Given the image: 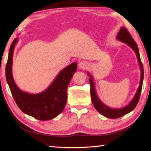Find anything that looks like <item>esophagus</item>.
I'll return each mask as SVG.
<instances>
[{"label":"esophagus","instance_id":"34e87169","mask_svg":"<svg viewBox=\"0 0 151 151\" xmlns=\"http://www.w3.org/2000/svg\"><path fill=\"white\" fill-rule=\"evenodd\" d=\"M88 66V64L86 62H85V61H81V62L78 63V67L79 69L84 70V69H85V68H87Z\"/></svg>","mask_w":151,"mask_h":151}]
</instances>
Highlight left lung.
<instances>
[{
  "label": "left lung",
  "instance_id": "obj_1",
  "mask_svg": "<svg viewBox=\"0 0 151 151\" xmlns=\"http://www.w3.org/2000/svg\"><path fill=\"white\" fill-rule=\"evenodd\" d=\"M116 39L122 42L127 43V45H129V47L132 48V49L134 51L138 58V61H139L140 70H141V76H140V81L139 88H138L137 93L135 94L134 98L132 99L131 103L126 106L116 109H111L105 105L104 103H102L101 101L99 99L98 96H97L95 88H94V83L93 80V77H92V76L90 75V73H87L88 75L90 76L89 82H90L91 84V96L92 102H93L94 108L96 109V111L99 112H100L102 115L106 116L107 118L113 119L120 118V117L129 113L130 112H131L132 110L134 109L135 107L137 105L138 103H139L140 94H141L143 78H144V69H143L142 64L141 60H140L139 48H138L137 43L135 42L133 39L132 38L131 34L129 32L126 28L123 27H121V30H119L118 35H117Z\"/></svg>",
  "mask_w": 151,
  "mask_h": 151
}]
</instances>
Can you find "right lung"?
<instances>
[{"label": "right lung", "mask_w": 151, "mask_h": 151, "mask_svg": "<svg viewBox=\"0 0 151 151\" xmlns=\"http://www.w3.org/2000/svg\"><path fill=\"white\" fill-rule=\"evenodd\" d=\"M18 39L16 38L10 47L6 65V78L12 95L21 111L40 121L55 118L65 109L67 101V87L76 72L77 64L73 63L58 74L49 87L39 94H32L22 91L15 84L12 75V57Z\"/></svg>", "instance_id": "right-lung-1"}]
</instances>
